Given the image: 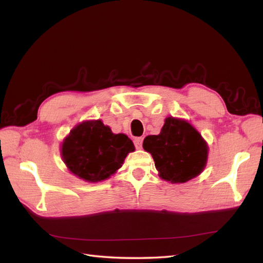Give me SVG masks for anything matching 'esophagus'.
Masks as SVG:
<instances>
[{
    "label": "esophagus",
    "mask_w": 263,
    "mask_h": 263,
    "mask_svg": "<svg viewBox=\"0 0 263 263\" xmlns=\"http://www.w3.org/2000/svg\"><path fill=\"white\" fill-rule=\"evenodd\" d=\"M142 141H143V139H142L141 137H137V138H135V139H134L135 147L137 148V149H141V147H142Z\"/></svg>",
    "instance_id": "obj_1"
}]
</instances>
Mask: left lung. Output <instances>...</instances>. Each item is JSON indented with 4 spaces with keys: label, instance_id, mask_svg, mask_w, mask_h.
Here are the masks:
<instances>
[{
    "label": "left lung",
    "instance_id": "left-lung-1",
    "mask_svg": "<svg viewBox=\"0 0 263 263\" xmlns=\"http://www.w3.org/2000/svg\"><path fill=\"white\" fill-rule=\"evenodd\" d=\"M143 149L150 152L161 178L172 184L186 183L203 171L208 144L188 122L167 117L159 135L147 136Z\"/></svg>",
    "mask_w": 263,
    "mask_h": 263
}]
</instances>
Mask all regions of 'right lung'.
I'll use <instances>...</instances> for the list:
<instances>
[{
	"label": "right lung",
	"instance_id": "right-lung-1",
	"mask_svg": "<svg viewBox=\"0 0 263 263\" xmlns=\"http://www.w3.org/2000/svg\"><path fill=\"white\" fill-rule=\"evenodd\" d=\"M133 141L124 134H113L100 120L78 124L62 143L61 153L68 170L89 183H98L119 170Z\"/></svg>",
	"mask_w": 263,
	"mask_h": 263
}]
</instances>
